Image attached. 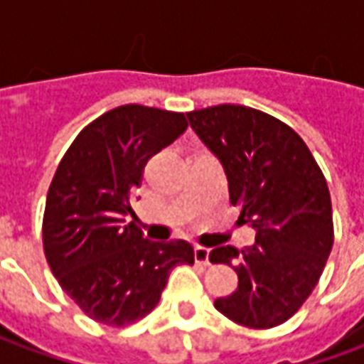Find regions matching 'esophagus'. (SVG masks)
I'll return each instance as SVG.
<instances>
[{
    "mask_svg": "<svg viewBox=\"0 0 364 364\" xmlns=\"http://www.w3.org/2000/svg\"><path fill=\"white\" fill-rule=\"evenodd\" d=\"M208 255H210V250H208V247H203V245H197V247H195V259H197L198 263H203V265H210Z\"/></svg>",
    "mask_w": 364,
    "mask_h": 364,
    "instance_id": "1",
    "label": "esophagus"
}]
</instances>
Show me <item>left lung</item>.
Instances as JSON below:
<instances>
[{
	"label": "left lung",
	"mask_w": 364,
	"mask_h": 364,
	"mask_svg": "<svg viewBox=\"0 0 364 364\" xmlns=\"http://www.w3.org/2000/svg\"><path fill=\"white\" fill-rule=\"evenodd\" d=\"M187 119L220 159L240 220L255 228L250 247L222 245L208 255L213 263L236 261L240 279L214 306L245 328L281 326L312 294L333 245L326 177L304 140L267 112L216 105Z\"/></svg>",
	"instance_id": "obj_1"
}]
</instances>
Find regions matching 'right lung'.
<instances>
[{
	"instance_id": "add662e5",
	"label": "right lung",
	"mask_w": 364,
	"mask_h": 364,
	"mask_svg": "<svg viewBox=\"0 0 364 364\" xmlns=\"http://www.w3.org/2000/svg\"><path fill=\"white\" fill-rule=\"evenodd\" d=\"M185 130L183 112L122 105L83 128L60 161L44 208V255L91 320L134 323L156 308L173 267L195 263L189 242H151L128 222L148 159Z\"/></svg>"
}]
</instances>
